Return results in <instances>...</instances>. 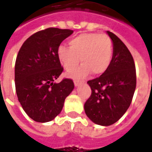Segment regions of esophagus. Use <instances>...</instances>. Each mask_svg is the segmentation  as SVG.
<instances>
[{
  "mask_svg": "<svg viewBox=\"0 0 152 152\" xmlns=\"http://www.w3.org/2000/svg\"><path fill=\"white\" fill-rule=\"evenodd\" d=\"M80 84V80H74V85H75V86H78Z\"/></svg>",
  "mask_w": 152,
  "mask_h": 152,
  "instance_id": "obj_1",
  "label": "esophagus"
}]
</instances>
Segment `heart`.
I'll list each match as a JSON object with an SVG mask.
<instances>
[{"label": "heart", "instance_id": "obj_1", "mask_svg": "<svg viewBox=\"0 0 152 152\" xmlns=\"http://www.w3.org/2000/svg\"><path fill=\"white\" fill-rule=\"evenodd\" d=\"M69 47L60 45L57 50L58 58L63 68L69 72L79 64L81 66L68 74L72 77L81 78L102 74L108 68L112 59L113 46L111 38L106 34L83 33L69 40Z\"/></svg>", "mask_w": 152, "mask_h": 152}]
</instances>
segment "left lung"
I'll use <instances>...</instances> for the list:
<instances>
[{"label":"left lung","instance_id":"left-lung-1","mask_svg":"<svg viewBox=\"0 0 152 152\" xmlns=\"http://www.w3.org/2000/svg\"><path fill=\"white\" fill-rule=\"evenodd\" d=\"M113 42V56L109 67L99 77L88 81L91 95L85 112L91 121L108 126L119 121L130 106L136 88L134 58L120 38L107 31Z\"/></svg>","mask_w":152,"mask_h":152}]
</instances>
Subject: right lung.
Returning <instances> with one entry per match:
<instances>
[{"label": "right lung", "mask_w": 152, "mask_h": 152, "mask_svg": "<svg viewBox=\"0 0 152 152\" xmlns=\"http://www.w3.org/2000/svg\"><path fill=\"white\" fill-rule=\"evenodd\" d=\"M72 33L70 29L46 28L28 37L18 51L15 69L16 94L24 112L37 122L53 120L74 89L72 79L53 83L63 71L58 48Z\"/></svg>", "instance_id": "right-lung-1"}]
</instances>
